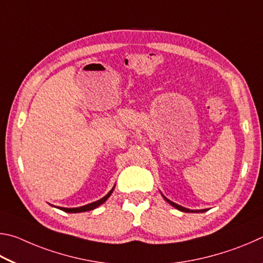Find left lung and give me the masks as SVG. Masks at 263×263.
Listing matches in <instances>:
<instances>
[{
  "instance_id": "obj_1",
  "label": "left lung",
  "mask_w": 263,
  "mask_h": 263,
  "mask_svg": "<svg viewBox=\"0 0 263 263\" xmlns=\"http://www.w3.org/2000/svg\"><path fill=\"white\" fill-rule=\"evenodd\" d=\"M163 197L165 200H166L171 205H173L174 208H177L178 210H180V211H183V213H204V211H206L205 209H202V210H191V209H187V208H183V206H181V205H179V204H177V203H174V202H172V201H170V200H167L166 197H165L164 195H163Z\"/></svg>"
}]
</instances>
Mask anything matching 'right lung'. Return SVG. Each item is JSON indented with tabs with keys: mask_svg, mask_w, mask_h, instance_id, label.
<instances>
[{
	"mask_svg": "<svg viewBox=\"0 0 263 263\" xmlns=\"http://www.w3.org/2000/svg\"><path fill=\"white\" fill-rule=\"evenodd\" d=\"M113 190H114V188H113ZM113 190L110 191L107 195H105V196L103 197V199H100V200L96 201V202H92V203H89V204H86V205L80 206V208H59V209H61V210H63V211H66V213H70V214H76V213H84V211H89V210H92V209H96L97 206H99L100 204H103L104 202L108 199L109 195L112 194Z\"/></svg>",
	"mask_w": 263,
	"mask_h": 263,
	"instance_id": "obj_1",
	"label": "right lung"
}]
</instances>
